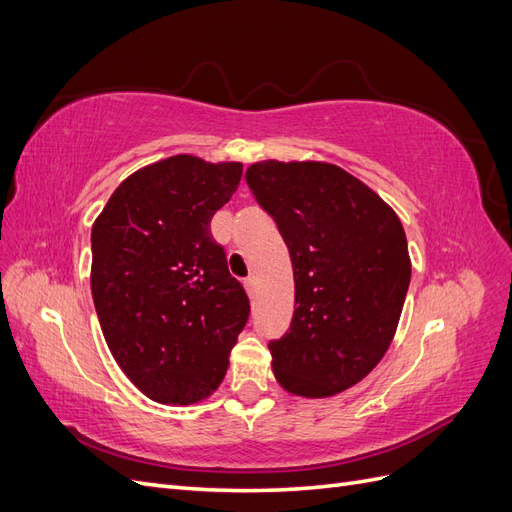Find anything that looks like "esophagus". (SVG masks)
<instances>
[{"mask_svg":"<svg viewBox=\"0 0 512 512\" xmlns=\"http://www.w3.org/2000/svg\"><path fill=\"white\" fill-rule=\"evenodd\" d=\"M243 286H245L247 294H250V299H252L254 294H256V280H254V277H247V280L243 282Z\"/></svg>","mask_w":512,"mask_h":512,"instance_id":"1","label":"esophagus"}]
</instances>
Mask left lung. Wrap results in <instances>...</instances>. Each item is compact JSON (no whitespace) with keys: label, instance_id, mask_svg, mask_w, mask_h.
Here are the masks:
<instances>
[{"label":"left lung","instance_id":"8db88e82","mask_svg":"<svg viewBox=\"0 0 512 512\" xmlns=\"http://www.w3.org/2000/svg\"><path fill=\"white\" fill-rule=\"evenodd\" d=\"M280 228L294 271V314L269 344L284 391L320 399L361 382L389 350L410 286L404 226L384 200L327 162L245 170Z\"/></svg>","mask_w":512,"mask_h":512}]
</instances>
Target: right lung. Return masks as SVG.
Segmentation results:
<instances>
[{
  "label": "right lung",
  "instance_id": "add662e5",
  "mask_svg": "<svg viewBox=\"0 0 512 512\" xmlns=\"http://www.w3.org/2000/svg\"><path fill=\"white\" fill-rule=\"evenodd\" d=\"M241 162L190 153L136 170L91 228V294L108 350L138 391L168 406L209 397L250 301L211 237Z\"/></svg>",
  "mask_w": 512,
  "mask_h": 512
}]
</instances>
